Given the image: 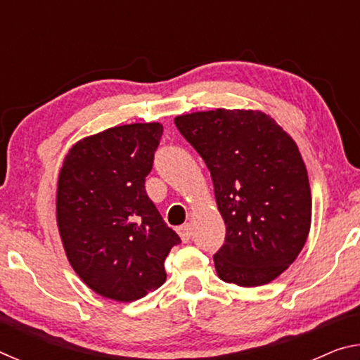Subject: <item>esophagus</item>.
Segmentation results:
<instances>
[{
    "label": "esophagus",
    "mask_w": 360,
    "mask_h": 360,
    "mask_svg": "<svg viewBox=\"0 0 360 360\" xmlns=\"http://www.w3.org/2000/svg\"><path fill=\"white\" fill-rule=\"evenodd\" d=\"M178 233H179L182 241L188 243V241H191V238H192V225L191 224L181 225V227L178 229Z\"/></svg>",
    "instance_id": "1"
}]
</instances>
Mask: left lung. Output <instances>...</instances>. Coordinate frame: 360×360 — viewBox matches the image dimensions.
I'll return each instance as SVG.
<instances>
[{
	"instance_id": "left-lung-1",
	"label": "left lung",
	"mask_w": 360,
	"mask_h": 360,
	"mask_svg": "<svg viewBox=\"0 0 360 360\" xmlns=\"http://www.w3.org/2000/svg\"><path fill=\"white\" fill-rule=\"evenodd\" d=\"M174 124L211 172L225 241L217 276L241 288L264 285L297 259L311 225V188L297 144L270 115L216 109Z\"/></svg>"
}]
</instances>
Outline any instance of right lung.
I'll return each mask as SVG.
<instances>
[{
  "label": "right lung",
  "instance_id": "add662e5",
  "mask_svg": "<svg viewBox=\"0 0 360 360\" xmlns=\"http://www.w3.org/2000/svg\"><path fill=\"white\" fill-rule=\"evenodd\" d=\"M163 127H112L77 141L58 174L57 224L79 278L111 300L135 302L167 279L181 238L146 193Z\"/></svg>",
  "mask_w": 360,
  "mask_h": 360
}]
</instances>
